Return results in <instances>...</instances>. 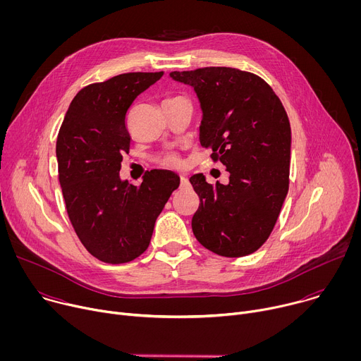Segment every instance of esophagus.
<instances>
[{
    "mask_svg": "<svg viewBox=\"0 0 361 361\" xmlns=\"http://www.w3.org/2000/svg\"><path fill=\"white\" fill-rule=\"evenodd\" d=\"M180 181H181V187L188 185V178L185 176H180Z\"/></svg>",
    "mask_w": 361,
    "mask_h": 361,
    "instance_id": "esophagus-1",
    "label": "esophagus"
}]
</instances>
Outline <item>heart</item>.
Here are the masks:
<instances>
[{"label": "heart", "instance_id": "heart-1", "mask_svg": "<svg viewBox=\"0 0 361 361\" xmlns=\"http://www.w3.org/2000/svg\"><path fill=\"white\" fill-rule=\"evenodd\" d=\"M180 98H181V97H174V98L169 99L167 102L176 101V99H180ZM160 163H161L163 166H166V167H178V166H181V159H180V156H177L176 152H169V154H166V156H163V157L160 159Z\"/></svg>", "mask_w": 361, "mask_h": 361}]
</instances>
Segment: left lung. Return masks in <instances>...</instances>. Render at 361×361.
I'll return each instance as SVG.
<instances>
[{
  "instance_id": "8db88e82",
  "label": "left lung",
  "mask_w": 361,
  "mask_h": 361,
  "mask_svg": "<svg viewBox=\"0 0 361 361\" xmlns=\"http://www.w3.org/2000/svg\"><path fill=\"white\" fill-rule=\"evenodd\" d=\"M200 99V142L228 171L216 185L190 178L200 197L191 220L195 238L223 257H243L270 237L288 191L291 130L273 88L259 75L230 67L173 71Z\"/></svg>"
}]
</instances>
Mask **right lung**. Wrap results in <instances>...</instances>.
<instances>
[{
	"label": "right lung",
	"mask_w": 361,
	"mask_h": 361,
	"mask_svg": "<svg viewBox=\"0 0 361 361\" xmlns=\"http://www.w3.org/2000/svg\"><path fill=\"white\" fill-rule=\"evenodd\" d=\"M163 74L127 73L90 84L74 97L61 124L56 152L67 214L99 262L123 264L141 255L180 185V177L169 170L147 171L138 187L120 178L131 142L128 110Z\"/></svg>",
	"instance_id": "add662e5"
}]
</instances>
